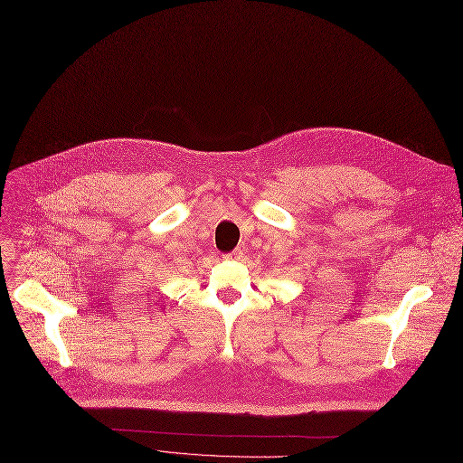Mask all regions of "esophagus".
Returning <instances> with one entry per match:
<instances>
[{"label": "esophagus", "instance_id": "34e87169", "mask_svg": "<svg viewBox=\"0 0 463 463\" xmlns=\"http://www.w3.org/2000/svg\"><path fill=\"white\" fill-rule=\"evenodd\" d=\"M241 257H244V250H234L225 255V259H234V260H240Z\"/></svg>", "mask_w": 463, "mask_h": 463}]
</instances>
